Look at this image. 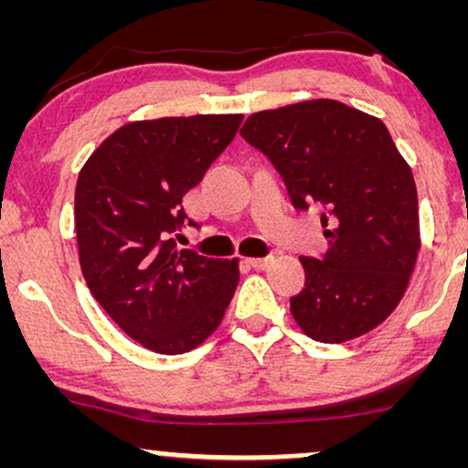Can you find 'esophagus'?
Returning <instances> with one entry per match:
<instances>
[{
	"mask_svg": "<svg viewBox=\"0 0 468 468\" xmlns=\"http://www.w3.org/2000/svg\"><path fill=\"white\" fill-rule=\"evenodd\" d=\"M249 264L257 268V271H264V268L272 264V257H252V260H249Z\"/></svg>",
	"mask_w": 468,
	"mask_h": 468,
	"instance_id": "1",
	"label": "esophagus"
}]
</instances>
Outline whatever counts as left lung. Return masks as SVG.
<instances>
[{
    "label": "left lung",
    "instance_id": "8db88e82",
    "mask_svg": "<svg viewBox=\"0 0 468 468\" xmlns=\"http://www.w3.org/2000/svg\"><path fill=\"white\" fill-rule=\"evenodd\" d=\"M241 138L271 160L297 211L321 207L330 249L303 257L290 313L314 341L374 330L405 292L420 249L411 169L378 118L338 101L257 112Z\"/></svg>",
    "mask_w": 468,
    "mask_h": 468
}]
</instances>
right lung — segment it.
Instances as JSON below:
<instances>
[{
  "label": "right lung",
  "mask_w": 468,
  "mask_h": 468,
  "mask_svg": "<svg viewBox=\"0 0 468 468\" xmlns=\"http://www.w3.org/2000/svg\"><path fill=\"white\" fill-rule=\"evenodd\" d=\"M241 121L208 114L130 122L80 169V271L105 313L147 350L182 354L200 346L238 288V260L204 257L178 241L186 224L197 227L182 204L186 191L233 143Z\"/></svg>",
  "instance_id": "right-lung-1"
}]
</instances>
